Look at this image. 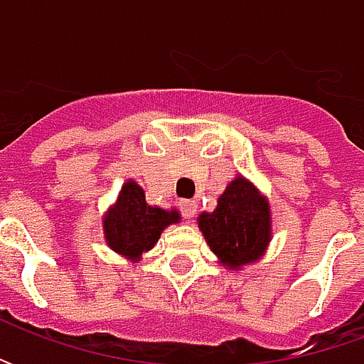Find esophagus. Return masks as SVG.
I'll use <instances>...</instances> for the list:
<instances>
[{"label": "esophagus", "mask_w": 364, "mask_h": 364, "mask_svg": "<svg viewBox=\"0 0 364 364\" xmlns=\"http://www.w3.org/2000/svg\"><path fill=\"white\" fill-rule=\"evenodd\" d=\"M196 208H198L196 200H182V203H180V213H182V217L184 218L194 217V215H196Z\"/></svg>", "instance_id": "1"}]
</instances>
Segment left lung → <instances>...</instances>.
<instances>
[{"label": "left lung", "instance_id": "left-lung-1", "mask_svg": "<svg viewBox=\"0 0 364 364\" xmlns=\"http://www.w3.org/2000/svg\"><path fill=\"white\" fill-rule=\"evenodd\" d=\"M198 229L225 267L241 269L263 257L272 241L269 203L253 182L237 176L218 196L217 208L198 217Z\"/></svg>", "mask_w": 364, "mask_h": 364}]
</instances>
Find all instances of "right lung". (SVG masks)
Wrapping results in <instances>:
<instances>
[{"label":"right lung","instance_id":"right-lung-1","mask_svg":"<svg viewBox=\"0 0 364 364\" xmlns=\"http://www.w3.org/2000/svg\"><path fill=\"white\" fill-rule=\"evenodd\" d=\"M180 223L176 208H160L146 203L144 188L137 182H125L121 186L115 204L103 218L107 245L123 257L137 259L158 243L161 231Z\"/></svg>","mask_w":364,"mask_h":364}]
</instances>
